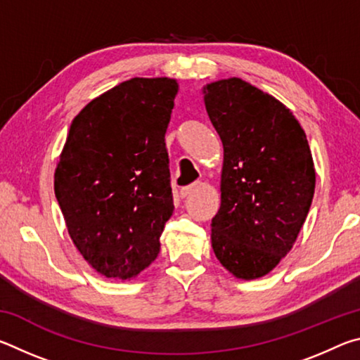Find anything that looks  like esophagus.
I'll list each match as a JSON object with an SVG mask.
<instances>
[{
	"label": "esophagus",
	"mask_w": 360,
	"mask_h": 360,
	"mask_svg": "<svg viewBox=\"0 0 360 360\" xmlns=\"http://www.w3.org/2000/svg\"><path fill=\"white\" fill-rule=\"evenodd\" d=\"M197 187H198V184H191V186H186V187H182L181 188V197L182 198H186V197H188V195H191L192 192H195L197 191Z\"/></svg>",
	"instance_id": "obj_1"
}]
</instances>
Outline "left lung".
<instances>
[{
	"label": "left lung",
	"mask_w": 360,
	"mask_h": 360,
	"mask_svg": "<svg viewBox=\"0 0 360 360\" xmlns=\"http://www.w3.org/2000/svg\"><path fill=\"white\" fill-rule=\"evenodd\" d=\"M203 94L224 146L212 249L231 275L257 279L290 251L308 216L316 186L311 150L290 109L243 79L211 82Z\"/></svg>",
	"instance_id": "1"
}]
</instances>
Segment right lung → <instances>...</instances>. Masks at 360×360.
<instances>
[{"instance_id": "obj_1", "label": "right lung", "mask_w": 360, "mask_h": 360, "mask_svg": "<svg viewBox=\"0 0 360 360\" xmlns=\"http://www.w3.org/2000/svg\"><path fill=\"white\" fill-rule=\"evenodd\" d=\"M176 94L174 79L133 77L72 119L53 188L77 251L106 278L136 276L160 252L174 210L165 133Z\"/></svg>"}]
</instances>
